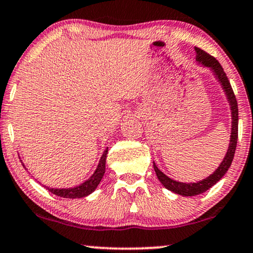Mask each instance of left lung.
I'll return each instance as SVG.
<instances>
[{"label":"left lung","mask_w":253,"mask_h":253,"mask_svg":"<svg viewBox=\"0 0 253 253\" xmlns=\"http://www.w3.org/2000/svg\"><path fill=\"white\" fill-rule=\"evenodd\" d=\"M195 52H196V61L201 64L204 67H208L211 69V72L213 73L215 79L218 80V82L220 83V85L224 90V92L227 97V100L229 102L230 106V112H232V132H230V140H229V146L228 149H227V153L213 173L209 175L203 180L197 181V182H180L175 181L173 179H171L163 173L159 168L156 167V164L153 162L154 170L156 172L157 178L161 181L164 187L167 189L171 190L175 194H179V195L182 196H195L199 195V194H202L207 192L209 188H211L212 186L217 184V182L220 180V179L224 177L225 173L228 171L230 164H232V161L234 159V154H235L236 149V144H237V131H239V108H237V101L235 98V94H234V91L232 89V85L228 81V78H227L226 73L224 72V68L221 67V65L219 64V61L215 59L214 57L210 56V54L207 53L206 51H203L200 47L195 46Z\"/></svg>","instance_id":"left-lung-1"}]
</instances>
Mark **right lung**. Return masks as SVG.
Returning a JSON list of instances; mask_svg holds the SVG:
<instances>
[{"label": "right lung", "mask_w": 253, "mask_h": 253, "mask_svg": "<svg viewBox=\"0 0 253 253\" xmlns=\"http://www.w3.org/2000/svg\"><path fill=\"white\" fill-rule=\"evenodd\" d=\"M107 152L108 148L105 149L104 154H102L100 157L99 163H98V167L96 171L93 172V174L91 177L82 182L81 185L76 186V187L73 188H49L46 187L49 192H51L54 195L65 197V199H81V197H85L90 195L91 193L94 192L98 185L100 184L102 177L105 174V169H106V157H107ZM24 166V163H23Z\"/></svg>", "instance_id": "1"}]
</instances>
